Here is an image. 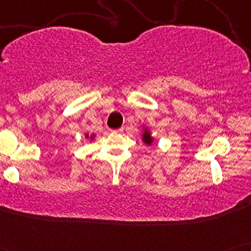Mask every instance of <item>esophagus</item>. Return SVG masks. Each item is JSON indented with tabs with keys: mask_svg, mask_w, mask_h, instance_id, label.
<instances>
[{
	"mask_svg": "<svg viewBox=\"0 0 251 251\" xmlns=\"http://www.w3.org/2000/svg\"><path fill=\"white\" fill-rule=\"evenodd\" d=\"M123 131V129L122 128H120V129H115V130H112V132L113 133H121Z\"/></svg>",
	"mask_w": 251,
	"mask_h": 251,
	"instance_id": "34e87169",
	"label": "esophagus"
}]
</instances>
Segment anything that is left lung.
I'll return each instance as SVG.
<instances>
[{
	"label": "left lung",
	"instance_id": "8db88e82",
	"mask_svg": "<svg viewBox=\"0 0 251 251\" xmlns=\"http://www.w3.org/2000/svg\"><path fill=\"white\" fill-rule=\"evenodd\" d=\"M143 139H144V142H145L146 144H151L152 143V137H151V135L149 132H145L144 133V136H143Z\"/></svg>",
	"mask_w": 251,
	"mask_h": 251
}]
</instances>
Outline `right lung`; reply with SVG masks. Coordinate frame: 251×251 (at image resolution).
<instances>
[{"label":"right lung","instance_id":"1","mask_svg":"<svg viewBox=\"0 0 251 251\" xmlns=\"http://www.w3.org/2000/svg\"><path fill=\"white\" fill-rule=\"evenodd\" d=\"M87 137H89V136H87ZM92 138H94V136H92Z\"/></svg>","mask_w":251,"mask_h":251}]
</instances>
